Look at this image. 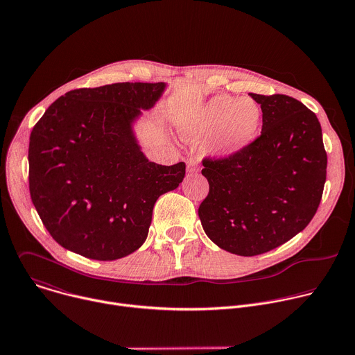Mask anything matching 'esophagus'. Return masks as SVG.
Listing matches in <instances>:
<instances>
[{
    "instance_id": "34e87169",
    "label": "esophagus",
    "mask_w": 355,
    "mask_h": 355,
    "mask_svg": "<svg viewBox=\"0 0 355 355\" xmlns=\"http://www.w3.org/2000/svg\"><path fill=\"white\" fill-rule=\"evenodd\" d=\"M199 171V164L198 160L195 157H189L187 159V173L188 174H195Z\"/></svg>"
}]
</instances>
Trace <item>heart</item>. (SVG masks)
Masks as SVG:
<instances>
[{"instance_id": "b5f03b06", "label": "heart", "mask_w": 355, "mask_h": 355, "mask_svg": "<svg viewBox=\"0 0 355 355\" xmlns=\"http://www.w3.org/2000/svg\"><path fill=\"white\" fill-rule=\"evenodd\" d=\"M261 121V110L250 98L216 95L199 110L181 132L187 139L205 140L212 137L211 150L218 156L239 153L256 137Z\"/></svg>"}]
</instances>
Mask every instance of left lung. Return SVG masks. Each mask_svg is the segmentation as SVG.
Returning a JSON list of instances; mask_svg holds the SVG:
<instances>
[{"instance_id": "obj_1", "label": "left lung", "mask_w": 355, "mask_h": 355, "mask_svg": "<svg viewBox=\"0 0 355 355\" xmlns=\"http://www.w3.org/2000/svg\"><path fill=\"white\" fill-rule=\"evenodd\" d=\"M263 128L239 153L204 157L209 192L198 215L220 248L251 257L271 251L313 219L326 182L327 155L318 116L300 101L250 94Z\"/></svg>"}]
</instances>
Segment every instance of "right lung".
Returning <instances> with one entry per match:
<instances>
[{
    "mask_svg": "<svg viewBox=\"0 0 355 355\" xmlns=\"http://www.w3.org/2000/svg\"><path fill=\"white\" fill-rule=\"evenodd\" d=\"M164 83H116L69 91L29 137V192L62 247L112 261L146 240L160 195L175 189L185 164L160 166L140 151L130 123L155 105Z\"/></svg>",
    "mask_w": 355,
    "mask_h": 355,
    "instance_id": "right-lung-1",
    "label": "right lung"
}]
</instances>
